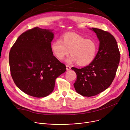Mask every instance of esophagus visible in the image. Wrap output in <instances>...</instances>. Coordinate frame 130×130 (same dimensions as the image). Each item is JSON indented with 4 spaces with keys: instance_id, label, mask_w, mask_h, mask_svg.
Instances as JSON below:
<instances>
[{
    "instance_id": "esophagus-1",
    "label": "esophagus",
    "mask_w": 130,
    "mask_h": 130,
    "mask_svg": "<svg viewBox=\"0 0 130 130\" xmlns=\"http://www.w3.org/2000/svg\"><path fill=\"white\" fill-rule=\"evenodd\" d=\"M71 67L70 66H69V65H66V70H71Z\"/></svg>"
}]
</instances>
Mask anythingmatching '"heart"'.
I'll use <instances>...</instances> for the list:
<instances>
[{
    "label": "heart",
    "mask_w": 130,
    "mask_h": 130,
    "mask_svg": "<svg viewBox=\"0 0 130 130\" xmlns=\"http://www.w3.org/2000/svg\"><path fill=\"white\" fill-rule=\"evenodd\" d=\"M53 52L59 59H63L70 53L71 56L68 58V63L76 62L84 66L90 64L94 59L99 48V44L92 39L75 33L64 34L61 39H58L52 44Z\"/></svg>",
    "instance_id": "b5f03b06"
}]
</instances>
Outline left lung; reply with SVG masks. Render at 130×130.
<instances>
[{
    "label": "left lung",
    "mask_w": 130,
    "mask_h": 130,
    "mask_svg": "<svg viewBox=\"0 0 130 130\" xmlns=\"http://www.w3.org/2000/svg\"><path fill=\"white\" fill-rule=\"evenodd\" d=\"M100 41L98 53L92 62L82 69L72 67L76 73L74 84L77 93L91 97L102 92L113 81L120 63V53L114 37L107 31L92 28Z\"/></svg>",
    "instance_id": "8db88e82"
}]
</instances>
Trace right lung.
I'll list each match as a JSON object with an SVG mask.
<instances>
[{
  "label": "right lung",
  "instance_id": "obj_1",
  "mask_svg": "<svg viewBox=\"0 0 130 130\" xmlns=\"http://www.w3.org/2000/svg\"><path fill=\"white\" fill-rule=\"evenodd\" d=\"M54 34L34 27L23 32L9 54L10 74L16 86L25 93L43 98L54 90L56 79L66 71V66L53 55Z\"/></svg>",
  "mask_w": 130,
  "mask_h": 130
}]
</instances>
